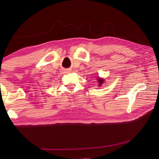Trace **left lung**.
<instances>
[{"mask_svg": "<svg viewBox=\"0 0 159 159\" xmlns=\"http://www.w3.org/2000/svg\"><path fill=\"white\" fill-rule=\"evenodd\" d=\"M97 79H98V84H99V86H100V85H102V83H104V79H102V78H99V77H98L97 78Z\"/></svg>", "mask_w": 159, "mask_h": 159, "instance_id": "1", "label": "left lung"}]
</instances>
